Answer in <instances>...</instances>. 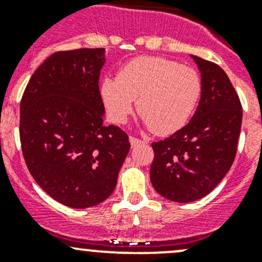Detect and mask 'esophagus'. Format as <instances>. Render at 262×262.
Returning a JSON list of instances; mask_svg holds the SVG:
<instances>
[{"mask_svg": "<svg viewBox=\"0 0 262 262\" xmlns=\"http://www.w3.org/2000/svg\"><path fill=\"white\" fill-rule=\"evenodd\" d=\"M129 142H130V144H132V147H137V146H139V144H142V143H144L143 141H142V139H139V138H136V137H129Z\"/></svg>", "mask_w": 262, "mask_h": 262, "instance_id": "obj_1", "label": "esophagus"}]
</instances>
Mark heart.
<instances>
[{
	"label": "heart",
	"instance_id": "obj_1",
	"mask_svg": "<svg viewBox=\"0 0 262 262\" xmlns=\"http://www.w3.org/2000/svg\"><path fill=\"white\" fill-rule=\"evenodd\" d=\"M202 94L194 68L163 57H137L119 70L116 80L105 78L101 96L115 123H124L137 100L147 126L161 136L186 124Z\"/></svg>",
	"mask_w": 262,
	"mask_h": 262
}]
</instances>
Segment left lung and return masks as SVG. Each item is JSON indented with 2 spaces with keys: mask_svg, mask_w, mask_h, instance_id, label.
Instances as JSON below:
<instances>
[{
  "mask_svg": "<svg viewBox=\"0 0 262 262\" xmlns=\"http://www.w3.org/2000/svg\"><path fill=\"white\" fill-rule=\"evenodd\" d=\"M202 73V96L191 120L168 138L153 142L150 182L176 203L202 199L233 163L242 105L228 76L215 63L191 55Z\"/></svg>",
  "mask_w": 262,
  "mask_h": 262,
  "instance_id": "8db88e82",
  "label": "left lung"
}]
</instances>
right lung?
Segmentation results:
<instances>
[{
  "mask_svg": "<svg viewBox=\"0 0 262 262\" xmlns=\"http://www.w3.org/2000/svg\"><path fill=\"white\" fill-rule=\"evenodd\" d=\"M104 63V48L53 53L20 102L21 149L31 176L49 196L75 209L112 195L130 149L125 132L102 125Z\"/></svg>",
  "mask_w": 262,
  "mask_h": 262,
  "instance_id": "1",
  "label": "right lung"
}]
</instances>
